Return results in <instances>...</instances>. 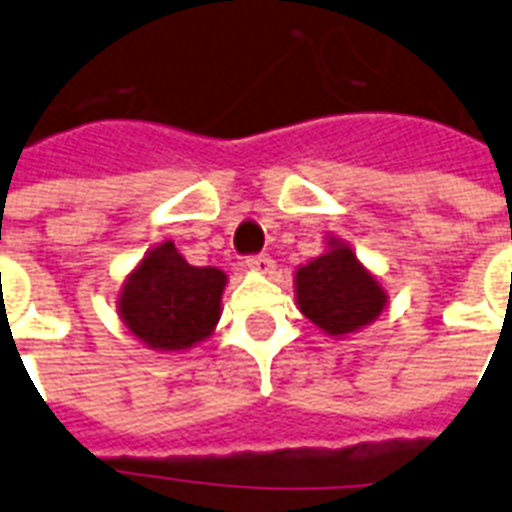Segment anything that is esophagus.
Listing matches in <instances>:
<instances>
[{"instance_id": "obj_1", "label": "esophagus", "mask_w": 512, "mask_h": 512, "mask_svg": "<svg viewBox=\"0 0 512 512\" xmlns=\"http://www.w3.org/2000/svg\"><path fill=\"white\" fill-rule=\"evenodd\" d=\"M244 263H247V268L260 270V273H270L273 270V260L268 255H249Z\"/></svg>"}]
</instances>
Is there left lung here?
<instances>
[{"label": "left lung", "instance_id": "left-lung-1", "mask_svg": "<svg viewBox=\"0 0 512 512\" xmlns=\"http://www.w3.org/2000/svg\"><path fill=\"white\" fill-rule=\"evenodd\" d=\"M297 302L326 334L342 336L368 326L384 310L386 292L357 263L347 244L331 242L326 255L297 270Z\"/></svg>", "mask_w": 512, "mask_h": 512}]
</instances>
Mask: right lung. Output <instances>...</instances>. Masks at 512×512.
Segmentation results:
<instances>
[{
	"instance_id": "right-lung-1",
	"label": "right lung",
	"mask_w": 512,
	"mask_h": 512,
	"mask_svg": "<svg viewBox=\"0 0 512 512\" xmlns=\"http://www.w3.org/2000/svg\"><path fill=\"white\" fill-rule=\"evenodd\" d=\"M226 273L197 268L173 242L155 247L128 276L118 313L128 331L155 350H186L202 342L220 318Z\"/></svg>"
}]
</instances>
